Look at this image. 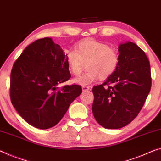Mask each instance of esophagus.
Returning <instances> with one entry per match:
<instances>
[{
    "label": "esophagus",
    "mask_w": 161,
    "mask_h": 161,
    "mask_svg": "<svg viewBox=\"0 0 161 161\" xmlns=\"http://www.w3.org/2000/svg\"><path fill=\"white\" fill-rule=\"evenodd\" d=\"M82 89H83V91H90L91 90V88L89 87V86H82Z\"/></svg>",
    "instance_id": "obj_1"
}]
</instances>
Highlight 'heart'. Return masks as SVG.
Listing matches in <instances>:
<instances>
[{
	"instance_id": "b5f03b06",
	"label": "heart",
	"mask_w": 161,
	"mask_h": 161,
	"mask_svg": "<svg viewBox=\"0 0 161 161\" xmlns=\"http://www.w3.org/2000/svg\"><path fill=\"white\" fill-rule=\"evenodd\" d=\"M119 55L107 44L94 39H85L75 47V51H69L65 61L73 75L81 73L84 63H87V71L74 79V83L87 86L98 78L106 79L114 73L119 64Z\"/></svg>"
}]
</instances>
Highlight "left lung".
<instances>
[{
	"label": "left lung",
	"mask_w": 161,
	"mask_h": 161,
	"mask_svg": "<svg viewBox=\"0 0 161 161\" xmlns=\"http://www.w3.org/2000/svg\"><path fill=\"white\" fill-rule=\"evenodd\" d=\"M118 52L119 60L114 73L101 85L93 87V114L106 129H119L132 122L151 88L150 65L145 52L132 42L121 43Z\"/></svg>",
	"instance_id": "left-lung-1"
}]
</instances>
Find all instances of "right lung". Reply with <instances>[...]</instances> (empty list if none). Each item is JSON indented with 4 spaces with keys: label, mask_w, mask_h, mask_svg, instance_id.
<instances>
[{
    "label": "right lung",
    "mask_w": 161,
    "mask_h": 161,
    "mask_svg": "<svg viewBox=\"0 0 161 161\" xmlns=\"http://www.w3.org/2000/svg\"><path fill=\"white\" fill-rule=\"evenodd\" d=\"M66 55L50 37L37 39L24 49L11 73L10 96L16 112L38 129L55 126L80 95L78 85H58L70 78Z\"/></svg>",
    "instance_id": "obj_1"
}]
</instances>
